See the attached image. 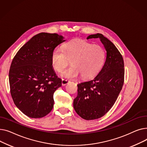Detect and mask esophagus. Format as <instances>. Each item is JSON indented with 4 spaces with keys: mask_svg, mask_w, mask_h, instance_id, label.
<instances>
[{
    "mask_svg": "<svg viewBox=\"0 0 147 147\" xmlns=\"http://www.w3.org/2000/svg\"><path fill=\"white\" fill-rule=\"evenodd\" d=\"M69 80H67V79H63L62 80V82H61V83H62V85H63V86H65V85H66V84H67L68 83H69Z\"/></svg>",
    "mask_w": 147,
    "mask_h": 147,
    "instance_id": "1",
    "label": "esophagus"
}]
</instances>
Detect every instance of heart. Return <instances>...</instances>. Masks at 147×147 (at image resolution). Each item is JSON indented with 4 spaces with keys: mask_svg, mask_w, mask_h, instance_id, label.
<instances>
[{
    "mask_svg": "<svg viewBox=\"0 0 147 147\" xmlns=\"http://www.w3.org/2000/svg\"><path fill=\"white\" fill-rule=\"evenodd\" d=\"M105 59L104 49L81 39H73L63 47L56 48L51 56L52 65L58 72L63 71L71 61L72 66L62 76L67 78H76L80 74L84 79H90L100 71Z\"/></svg>",
    "mask_w": 147,
    "mask_h": 147,
    "instance_id": "1",
    "label": "heart"
}]
</instances>
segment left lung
<instances>
[{"mask_svg":"<svg viewBox=\"0 0 147 147\" xmlns=\"http://www.w3.org/2000/svg\"><path fill=\"white\" fill-rule=\"evenodd\" d=\"M99 38L107 51L105 64L94 79L78 84V96L73 107L78 115L87 120L101 117L111 109L122 89L125 79L124 61L115 46L102 34H92Z\"/></svg>","mask_w":147,"mask_h":147,"instance_id":"left-lung-1","label":"left lung"}]
</instances>
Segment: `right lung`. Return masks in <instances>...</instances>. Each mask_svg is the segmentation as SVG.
Returning a JSON list of instances; mask_svg holds the SVG:
<instances>
[{
	"instance_id": "right-lung-1",
	"label": "right lung",
	"mask_w": 147,
	"mask_h": 147,
	"mask_svg": "<svg viewBox=\"0 0 147 147\" xmlns=\"http://www.w3.org/2000/svg\"><path fill=\"white\" fill-rule=\"evenodd\" d=\"M56 33H40L23 45L10 67L9 80L15 105L28 117H45L53 109V94L61 79L52 68L53 51L65 41Z\"/></svg>"
}]
</instances>
